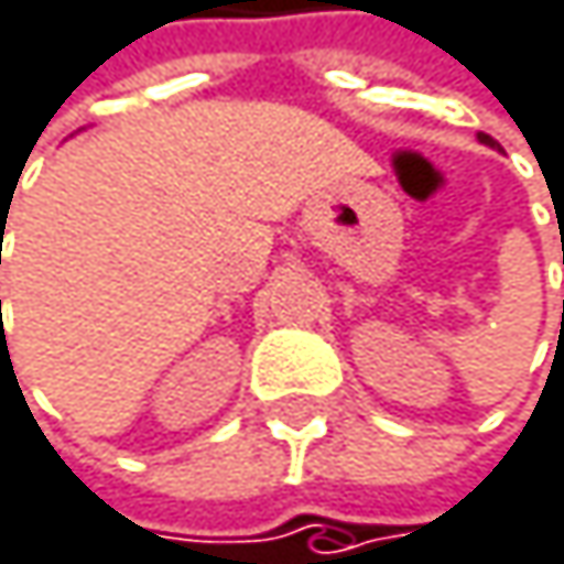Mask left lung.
<instances>
[{
	"label": "left lung",
	"instance_id": "8db88e82",
	"mask_svg": "<svg viewBox=\"0 0 564 564\" xmlns=\"http://www.w3.org/2000/svg\"><path fill=\"white\" fill-rule=\"evenodd\" d=\"M478 142H481V145H488V149H499V142L491 139V135H485V132H478Z\"/></svg>",
	"mask_w": 564,
	"mask_h": 564
}]
</instances>
